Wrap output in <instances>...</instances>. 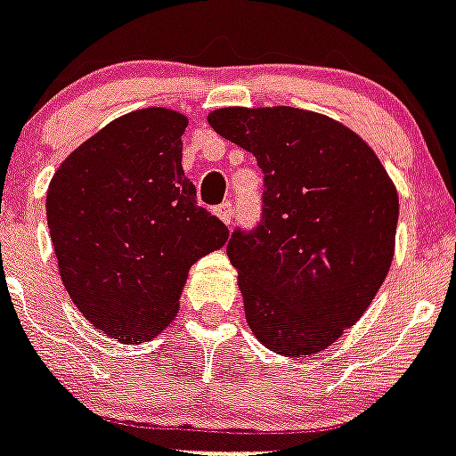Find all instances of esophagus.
I'll return each mask as SVG.
<instances>
[{"label": "esophagus", "mask_w": 456, "mask_h": 456, "mask_svg": "<svg viewBox=\"0 0 456 456\" xmlns=\"http://www.w3.org/2000/svg\"><path fill=\"white\" fill-rule=\"evenodd\" d=\"M216 216L220 217V220L224 222V224H229V222H232V206H229L227 201L220 203V206H217V208H216Z\"/></svg>", "instance_id": "34e87169"}]
</instances>
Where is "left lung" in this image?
Here are the masks:
<instances>
[{
  "label": "left lung",
  "instance_id": "obj_1",
  "mask_svg": "<svg viewBox=\"0 0 456 456\" xmlns=\"http://www.w3.org/2000/svg\"><path fill=\"white\" fill-rule=\"evenodd\" d=\"M222 138L253 151L265 173L262 222L236 229L248 328L288 358L325 351L365 314L394 260L398 191L365 140L299 107H222Z\"/></svg>",
  "mask_w": 456,
  "mask_h": 456
}]
</instances>
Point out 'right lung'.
Returning <instances> with one entry per match:
<instances>
[{
    "instance_id": "right-lung-1",
    "label": "right lung",
    "mask_w": 456,
    "mask_h": 456,
    "mask_svg": "<svg viewBox=\"0 0 456 456\" xmlns=\"http://www.w3.org/2000/svg\"><path fill=\"white\" fill-rule=\"evenodd\" d=\"M187 124L166 107L124 114L81 142L48 184L62 286L95 330L121 344L168 328L190 266L229 239L184 177Z\"/></svg>"
}]
</instances>
